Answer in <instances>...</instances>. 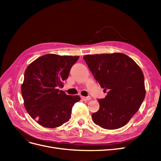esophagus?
I'll list each match as a JSON object with an SVG mask.
<instances>
[{
	"instance_id": "esophagus-1",
	"label": "esophagus",
	"mask_w": 161,
	"mask_h": 161,
	"mask_svg": "<svg viewBox=\"0 0 161 161\" xmlns=\"http://www.w3.org/2000/svg\"><path fill=\"white\" fill-rule=\"evenodd\" d=\"M81 99L83 100V101H88V100H90L91 99V97L90 96H88V97H83L82 96L81 97Z\"/></svg>"
}]
</instances>
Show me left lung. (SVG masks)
I'll return each instance as SVG.
<instances>
[{"mask_svg":"<svg viewBox=\"0 0 161 161\" xmlns=\"http://www.w3.org/2000/svg\"><path fill=\"white\" fill-rule=\"evenodd\" d=\"M83 59L95 80L107 92L98 99L99 109L92 114L100 127L115 130L128 124L144 99L143 72L136 63L121 53L85 55Z\"/></svg>","mask_w":161,"mask_h":161,"instance_id":"8db88e82","label":"left lung"}]
</instances>
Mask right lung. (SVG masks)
<instances>
[{
    "label": "right lung",
    "instance_id": "obj_1",
    "mask_svg": "<svg viewBox=\"0 0 161 161\" xmlns=\"http://www.w3.org/2000/svg\"><path fill=\"white\" fill-rule=\"evenodd\" d=\"M79 56L52 53L38 58L27 66L21 85L24 106L37 124L46 128L59 127L69 121L72 108L80 98L67 95L58 89L68 79Z\"/></svg>",
    "mask_w": 161,
    "mask_h": 161
}]
</instances>
